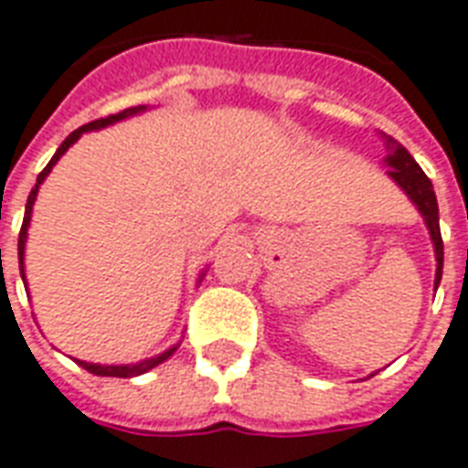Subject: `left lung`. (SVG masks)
I'll return each mask as SVG.
<instances>
[{"label":"left lung","instance_id":"8db88e82","mask_svg":"<svg viewBox=\"0 0 468 468\" xmlns=\"http://www.w3.org/2000/svg\"><path fill=\"white\" fill-rule=\"evenodd\" d=\"M384 148V165L389 168L387 176L399 186L407 198L417 206V210L424 218V223L431 235V243H434V255H437V278H434V287L441 282V270H444V243H441V230H439V206L437 196H434V186L429 181L424 171L419 168V164L410 155V151L401 146L399 141H394L392 136L382 133Z\"/></svg>","mask_w":468,"mask_h":468}]
</instances>
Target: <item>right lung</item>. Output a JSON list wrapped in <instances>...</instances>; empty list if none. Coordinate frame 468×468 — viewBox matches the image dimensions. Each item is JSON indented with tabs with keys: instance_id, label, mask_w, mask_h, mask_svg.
Returning <instances> with one entry per match:
<instances>
[{
	"instance_id": "obj_1",
	"label": "right lung",
	"mask_w": 468,
	"mask_h": 468,
	"mask_svg": "<svg viewBox=\"0 0 468 468\" xmlns=\"http://www.w3.org/2000/svg\"><path fill=\"white\" fill-rule=\"evenodd\" d=\"M146 111V106H133V109H126L121 111V113H113V116H106V119H99V121H91V123H86V126L76 128L74 133H69L67 141L61 144V146L57 148V154H54V158H51L49 164H47V168L37 176V186L31 188L29 198H27V210H24V223H22V230H19V270H22V280H24V287H27V275H24V245H27V233H29V223H31V207H34V200H37V193H39V186L44 181H47V176L51 173V168L57 165V161L61 158V155L67 154L69 148L74 146L76 141L81 138V133H86V131H99V128H106V126H113L116 121H126L131 119V116H136V113H144ZM200 280H203V275H200ZM181 347V342H176L173 347H168L165 352H161V355H155V357H148L144 359V362H136V365H93V362H81V359H76V365L84 367L86 372H91V375H99V377H123V379H128V377H138V375H146L148 369H154V367H158L161 362H165V359L171 357L176 349Z\"/></svg>"
}]
</instances>
